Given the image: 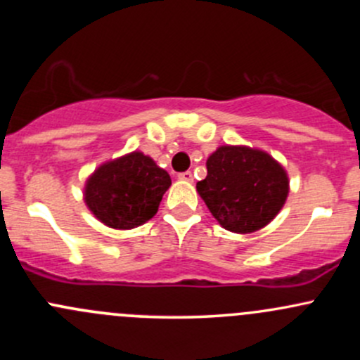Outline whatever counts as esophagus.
I'll use <instances>...</instances> for the list:
<instances>
[{
  "label": "esophagus",
  "mask_w": 360,
  "mask_h": 360,
  "mask_svg": "<svg viewBox=\"0 0 360 360\" xmlns=\"http://www.w3.org/2000/svg\"><path fill=\"white\" fill-rule=\"evenodd\" d=\"M181 181H186V183H191V181H193V174H191V170H186V172H181L179 176Z\"/></svg>",
  "instance_id": "34e87169"
}]
</instances>
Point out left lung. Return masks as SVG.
<instances>
[{"mask_svg": "<svg viewBox=\"0 0 360 360\" xmlns=\"http://www.w3.org/2000/svg\"><path fill=\"white\" fill-rule=\"evenodd\" d=\"M197 191L219 224L252 233L278 214L289 193L285 170L268 153L245 146H221L207 160V177Z\"/></svg>", "mask_w": 360, "mask_h": 360, "instance_id": "1", "label": "left lung"}]
</instances>
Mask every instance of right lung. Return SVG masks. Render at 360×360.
<instances>
[{"label":"right lung","instance_id":"add662e5","mask_svg":"<svg viewBox=\"0 0 360 360\" xmlns=\"http://www.w3.org/2000/svg\"><path fill=\"white\" fill-rule=\"evenodd\" d=\"M170 176L146 155L134 151L101 165L85 186L94 216L115 230H130L157 214Z\"/></svg>","mask_w":360,"mask_h":360}]
</instances>
